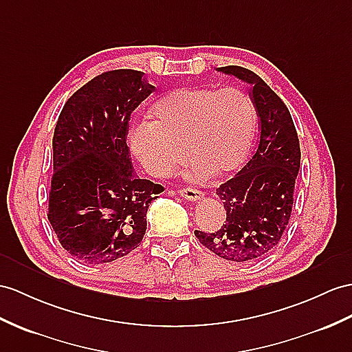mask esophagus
<instances>
[{"label": "esophagus", "instance_id": "esophagus-1", "mask_svg": "<svg viewBox=\"0 0 352 352\" xmlns=\"http://www.w3.org/2000/svg\"><path fill=\"white\" fill-rule=\"evenodd\" d=\"M179 195L184 197L186 200H192V201H199L204 197V192L194 190V188H184V190H179Z\"/></svg>", "mask_w": 352, "mask_h": 352}]
</instances>
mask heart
<instances>
[{
	"label": "heart",
	"instance_id": "heart-1",
	"mask_svg": "<svg viewBox=\"0 0 352 352\" xmlns=\"http://www.w3.org/2000/svg\"><path fill=\"white\" fill-rule=\"evenodd\" d=\"M256 126L252 100L239 88L185 87L164 94L151 109V121L135 122L130 146L153 176H168L191 158L192 181L226 177L250 155ZM184 149H182V146Z\"/></svg>",
	"mask_w": 352,
	"mask_h": 352
}]
</instances>
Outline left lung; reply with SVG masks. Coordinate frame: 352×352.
<instances>
[{
	"mask_svg": "<svg viewBox=\"0 0 352 352\" xmlns=\"http://www.w3.org/2000/svg\"><path fill=\"white\" fill-rule=\"evenodd\" d=\"M217 70L251 85L260 139L248 164L217 190L227 212L224 224L215 233L195 230L194 234L221 258L248 263L272 252L288 226L300 168V143L285 102L258 74L239 65Z\"/></svg>",
	"mask_w": 352,
	"mask_h": 352,
	"instance_id": "8db88e82",
	"label": "left lung"
}]
</instances>
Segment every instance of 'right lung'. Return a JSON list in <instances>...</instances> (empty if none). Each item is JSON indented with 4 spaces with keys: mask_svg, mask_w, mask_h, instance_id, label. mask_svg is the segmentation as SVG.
Listing matches in <instances>:
<instances>
[{
    "mask_svg": "<svg viewBox=\"0 0 352 352\" xmlns=\"http://www.w3.org/2000/svg\"><path fill=\"white\" fill-rule=\"evenodd\" d=\"M153 89L142 72L110 70L77 89L59 113L47 219L77 261L122 258L146 233L149 203L164 188L134 175L126 135L131 111Z\"/></svg>",
    "mask_w": 352,
    "mask_h": 352,
    "instance_id": "1",
    "label": "right lung"
}]
</instances>
